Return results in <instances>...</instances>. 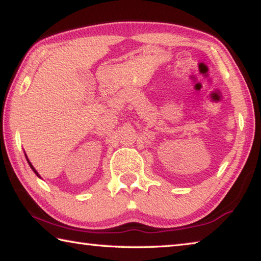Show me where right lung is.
Listing matches in <instances>:
<instances>
[{
  "label": "right lung",
  "instance_id": "1",
  "mask_svg": "<svg viewBox=\"0 0 261 261\" xmlns=\"http://www.w3.org/2000/svg\"><path fill=\"white\" fill-rule=\"evenodd\" d=\"M25 158H26V160H28V163H29V165H30V167H31V169H32V170L34 171V174H35V175H37L39 178H41V176H40V175H39V173H38V171L34 169V167L32 166V163H31V162H30V160H29V158H28V155H26V154H25Z\"/></svg>",
  "mask_w": 261,
  "mask_h": 261
}]
</instances>
